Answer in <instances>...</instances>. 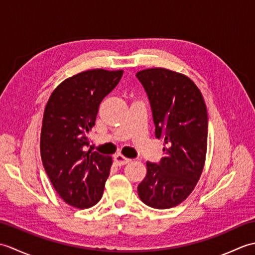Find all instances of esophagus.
I'll use <instances>...</instances> for the list:
<instances>
[{"label":"esophagus","instance_id":"1","mask_svg":"<svg viewBox=\"0 0 255 255\" xmlns=\"http://www.w3.org/2000/svg\"><path fill=\"white\" fill-rule=\"evenodd\" d=\"M114 159H115L116 164L119 165V166L125 165V164H127V163H129V162H130V159L125 158V156L122 155V154H116L115 156H114Z\"/></svg>","mask_w":255,"mask_h":255}]
</instances>
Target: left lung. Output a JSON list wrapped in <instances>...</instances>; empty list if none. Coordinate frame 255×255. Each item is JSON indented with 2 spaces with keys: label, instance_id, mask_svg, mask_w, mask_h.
Segmentation results:
<instances>
[{
  "label": "left lung",
  "instance_id": "8db88e82",
  "mask_svg": "<svg viewBox=\"0 0 255 255\" xmlns=\"http://www.w3.org/2000/svg\"><path fill=\"white\" fill-rule=\"evenodd\" d=\"M136 77L148 95L155 137L166 144L158 163L147 162L138 195L152 208H172L187 198L203 172L207 108L200 91L185 75L154 68L139 71Z\"/></svg>",
  "mask_w": 255,
  "mask_h": 255
}]
</instances>
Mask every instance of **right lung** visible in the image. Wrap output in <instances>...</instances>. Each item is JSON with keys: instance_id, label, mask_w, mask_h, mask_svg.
<instances>
[{"instance_id": "right-lung-1", "label": "right lung", "mask_w": 255, "mask_h": 255, "mask_svg": "<svg viewBox=\"0 0 255 255\" xmlns=\"http://www.w3.org/2000/svg\"><path fill=\"white\" fill-rule=\"evenodd\" d=\"M124 71L89 70L69 78L48 101L40 136L42 164L64 202L89 208L101 199L112 158L86 151L101 102L115 89Z\"/></svg>"}]
</instances>
